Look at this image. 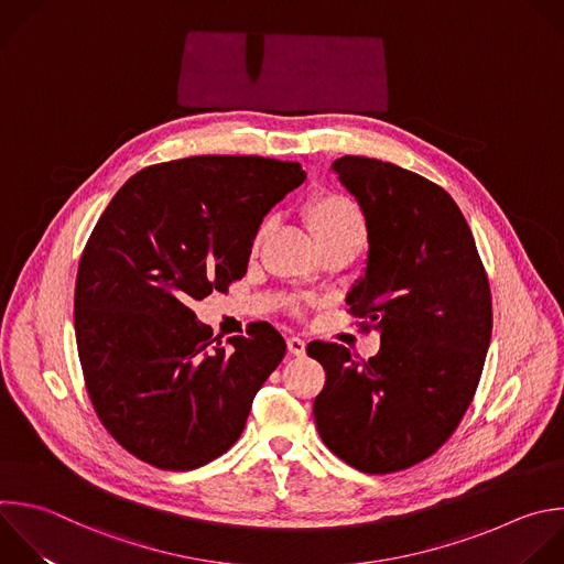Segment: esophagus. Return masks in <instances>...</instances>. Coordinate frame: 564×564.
Returning <instances> with one entry per match:
<instances>
[{
  "mask_svg": "<svg viewBox=\"0 0 564 564\" xmlns=\"http://www.w3.org/2000/svg\"><path fill=\"white\" fill-rule=\"evenodd\" d=\"M288 349L292 356H305V340L299 336L288 338Z\"/></svg>",
  "mask_w": 564,
  "mask_h": 564,
  "instance_id": "obj_1",
  "label": "esophagus"
}]
</instances>
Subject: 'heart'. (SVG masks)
Returning <instances> with one entry per match:
<instances>
[{"label":"heart","instance_id":"heart-1","mask_svg":"<svg viewBox=\"0 0 564 564\" xmlns=\"http://www.w3.org/2000/svg\"><path fill=\"white\" fill-rule=\"evenodd\" d=\"M303 219L310 226L316 243L321 250L336 248V246H349V248H362L367 237V226L360 208L338 193H321L314 195L305 208ZM265 235V228H261L254 237V246L261 243Z\"/></svg>","mask_w":564,"mask_h":564}]
</instances>
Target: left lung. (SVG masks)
<instances>
[{
  "label": "left lung",
  "instance_id": "1",
  "mask_svg": "<svg viewBox=\"0 0 564 564\" xmlns=\"http://www.w3.org/2000/svg\"><path fill=\"white\" fill-rule=\"evenodd\" d=\"M332 172L356 199L369 243L345 303L381 334V349L358 360L345 345H307L325 369L314 421L340 460L390 474L432 456L467 412L491 338L489 281L441 185L351 154Z\"/></svg>",
  "mask_w": 564,
  "mask_h": 564
}]
</instances>
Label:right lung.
<instances>
[{
  "label": "right lung",
  "instance_id": "right-lung-1",
  "mask_svg": "<svg viewBox=\"0 0 564 564\" xmlns=\"http://www.w3.org/2000/svg\"><path fill=\"white\" fill-rule=\"evenodd\" d=\"M303 181L294 161L191 156L143 167L99 217L75 336L97 416L137 458L185 471L239 441L288 345L254 323L224 347L191 303L246 274L263 217Z\"/></svg>",
  "mask_w": 564,
  "mask_h": 564
}]
</instances>
